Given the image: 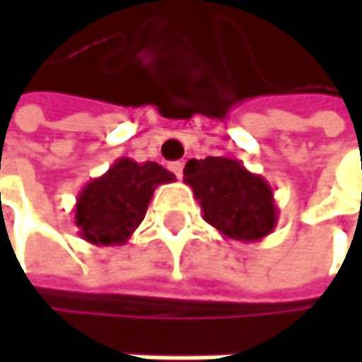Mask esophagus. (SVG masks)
Masks as SVG:
<instances>
[{
	"label": "esophagus",
	"instance_id": "obj_1",
	"mask_svg": "<svg viewBox=\"0 0 362 362\" xmlns=\"http://www.w3.org/2000/svg\"><path fill=\"white\" fill-rule=\"evenodd\" d=\"M170 170L178 176V178H182V172H184V163L182 161H174V163H170Z\"/></svg>",
	"mask_w": 362,
	"mask_h": 362
}]
</instances>
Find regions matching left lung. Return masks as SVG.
Wrapping results in <instances>:
<instances>
[{"instance_id":"obj_1","label":"left lung","mask_w":362,"mask_h":362,"mask_svg":"<svg viewBox=\"0 0 362 362\" xmlns=\"http://www.w3.org/2000/svg\"><path fill=\"white\" fill-rule=\"evenodd\" d=\"M184 182L192 188L205 222L224 239L257 243L274 230L279 220L274 192L239 159L230 155L190 159Z\"/></svg>"}]
</instances>
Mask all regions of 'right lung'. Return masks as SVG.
Segmentation results:
<instances>
[{
	"mask_svg": "<svg viewBox=\"0 0 362 362\" xmlns=\"http://www.w3.org/2000/svg\"><path fill=\"white\" fill-rule=\"evenodd\" d=\"M176 176L155 161L117 159L100 178L90 180L77 194L75 226L92 245H123L146 216L157 186Z\"/></svg>",
	"mask_w": 362,
	"mask_h": 362,
	"instance_id": "obj_1",
	"label": "right lung"
}]
</instances>
